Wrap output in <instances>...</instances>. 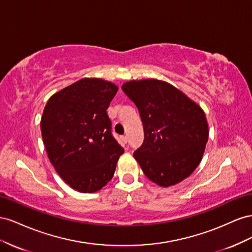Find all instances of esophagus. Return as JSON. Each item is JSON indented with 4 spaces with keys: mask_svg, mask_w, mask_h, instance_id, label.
<instances>
[{
    "mask_svg": "<svg viewBox=\"0 0 252 252\" xmlns=\"http://www.w3.org/2000/svg\"><path fill=\"white\" fill-rule=\"evenodd\" d=\"M121 141H122V143H126L127 142L126 136H121Z\"/></svg>",
    "mask_w": 252,
    "mask_h": 252,
    "instance_id": "esophagus-1",
    "label": "esophagus"
}]
</instances>
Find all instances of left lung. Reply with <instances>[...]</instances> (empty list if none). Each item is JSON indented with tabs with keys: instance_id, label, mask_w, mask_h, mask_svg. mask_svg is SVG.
Listing matches in <instances>:
<instances>
[{
	"instance_id": "8db88e82",
	"label": "left lung",
	"mask_w": 252,
	"mask_h": 252,
	"mask_svg": "<svg viewBox=\"0 0 252 252\" xmlns=\"http://www.w3.org/2000/svg\"><path fill=\"white\" fill-rule=\"evenodd\" d=\"M121 88L137 106L143 125L145 139L134 152L143 173L161 187L181 183L205 152L209 130L202 107L157 79L132 80Z\"/></svg>"
}]
</instances>
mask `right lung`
<instances>
[{
    "mask_svg": "<svg viewBox=\"0 0 252 252\" xmlns=\"http://www.w3.org/2000/svg\"><path fill=\"white\" fill-rule=\"evenodd\" d=\"M117 85L83 78L48 99L41 118L46 153L70 188L97 192L114 176L122 148L112 134L106 110Z\"/></svg>",
    "mask_w": 252,
    "mask_h": 252,
    "instance_id": "1",
    "label": "right lung"
}]
</instances>
